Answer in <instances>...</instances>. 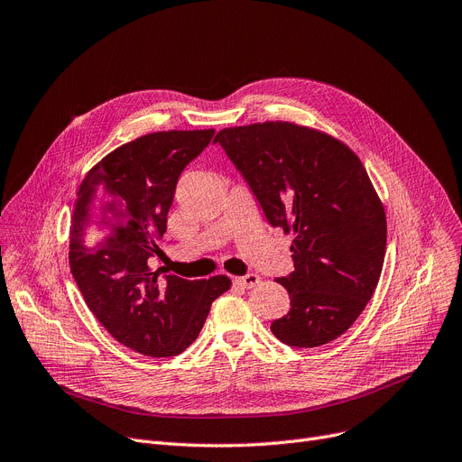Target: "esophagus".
<instances>
[{
  "mask_svg": "<svg viewBox=\"0 0 462 462\" xmlns=\"http://www.w3.org/2000/svg\"><path fill=\"white\" fill-rule=\"evenodd\" d=\"M238 285H243V288H254V285H257L259 283V276L257 274H254V273H248L246 276H240V278H236L235 280Z\"/></svg>",
  "mask_w": 462,
  "mask_h": 462,
  "instance_id": "34e87169",
  "label": "esophagus"
}]
</instances>
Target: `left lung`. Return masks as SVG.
<instances>
[{
    "instance_id": "obj_1",
    "label": "left lung",
    "mask_w": 462,
    "mask_h": 462,
    "mask_svg": "<svg viewBox=\"0 0 462 462\" xmlns=\"http://www.w3.org/2000/svg\"><path fill=\"white\" fill-rule=\"evenodd\" d=\"M224 146L273 227L293 233L295 271L278 278L291 309L271 325L288 346L318 347L354 325L378 285L387 243L382 199L357 153L293 122L226 127Z\"/></svg>"
}]
</instances>
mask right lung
<instances>
[{"label": "right lung", "mask_w": 462, "mask_h": 462, "mask_svg": "<svg viewBox=\"0 0 462 462\" xmlns=\"http://www.w3.org/2000/svg\"><path fill=\"white\" fill-rule=\"evenodd\" d=\"M214 129L156 131L94 165L79 186L69 227V265L88 309L120 344L148 357L179 356L197 338L210 304L231 288L208 280L160 276L148 259L167 231L184 167Z\"/></svg>", "instance_id": "right-lung-1"}]
</instances>
